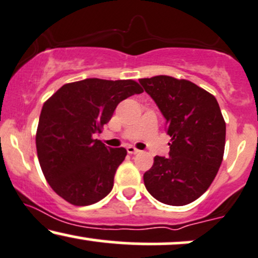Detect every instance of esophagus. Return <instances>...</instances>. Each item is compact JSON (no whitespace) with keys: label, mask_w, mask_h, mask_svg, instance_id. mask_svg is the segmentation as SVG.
<instances>
[{"label":"esophagus","mask_w":258,"mask_h":258,"mask_svg":"<svg viewBox=\"0 0 258 258\" xmlns=\"http://www.w3.org/2000/svg\"><path fill=\"white\" fill-rule=\"evenodd\" d=\"M127 153L135 155V154H138L139 150H138V149H136L135 147H132V145H130V147H127Z\"/></svg>","instance_id":"34e87169"}]
</instances>
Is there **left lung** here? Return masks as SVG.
<instances>
[{
    "label": "left lung",
    "mask_w": 258,
    "mask_h": 258,
    "mask_svg": "<svg viewBox=\"0 0 258 258\" xmlns=\"http://www.w3.org/2000/svg\"><path fill=\"white\" fill-rule=\"evenodd\" d=\"M166 119L169 157L155 156L144 173L154 198L168 206L196 201L212 185L223 159L226 123L212 94L169 76L139 79Z\"/></svg>",
    "instance_id": "obj_1"
}]
</instances>
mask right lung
<instances>
[{"label":"right lung","mask_w":258,"mask_h":258,"mask_svg":"<svg viewBox=\"0 0 258 258\" xmlns=\"http://www.w3.org/2000/svg\"><path fill=\"white\" fill-rule=\"evenodd\" d=\"M135 80L89 78L64 84L43 104L36 133L38 161L46 181L73 206L97 203L111 191L125 148H109L94 135L116 105L142 94Z\"/></svg>","instance_id":"add662e5"}]
</instances>
